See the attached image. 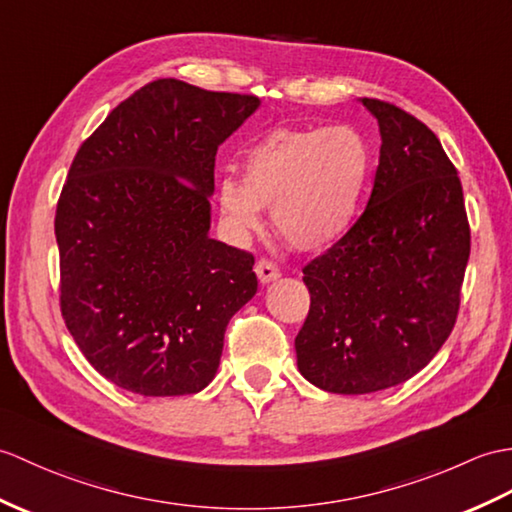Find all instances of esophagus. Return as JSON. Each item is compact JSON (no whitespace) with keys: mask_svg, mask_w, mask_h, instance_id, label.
Masks as SVG:
<instances>
[{"mask_svg":"<svg viewBox=\"0 0 512 512\" xmlns=\"http://www.w3.org/2000/svg\"><path fill=\"white\" fill-rule=\"evenodd\" d=\"M255 272H257V279H259V283H272V281H277L279 277H281V272H279V268L272 264V261H268V259H259L257 261V266H255Z\"/></svg>","mask_w":512,"mask_h":512,"instance_id":"esophagus-1","label":"esophagus"}]
</instances>
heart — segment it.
<instances>
[{"mask_svg":"<svg viewBox=\"0 0 512 512\" xmlns=\"http://www.w3.org/2000/svg\"><path fill=\"white\" fill-rule=\"evenodd\" d=\"M371 148L358 128H275L242 157V178L218 181V209L235 235L261 227V209L299 251H325L360 216L371 178Z\"/></svg>","mask_w":512,"mask_h":512,"instance_id":"b5f03b06","label":"heart"}]
</instances>
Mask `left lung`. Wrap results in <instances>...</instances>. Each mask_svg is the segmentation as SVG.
<instances>
[{
    "label": "left lung",
    "instance_id": "8db88e82",
    "mask_svg": "<svg viewBox=\"0 0 512 512\" xmlns=\"http://www.w3.org/2000/svg\"><path fill=\"white\" fill-rule=\"evenodd\" d=\"M382 148L360 220L303 268L312 305L294 340L307 382L338 395L403 384L454 329L471 233L462 185L417 117L360 98Z\"/></svg>",
    "mask_w": 512,
    "mask_h": 512
}]
</instances>
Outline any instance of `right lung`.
<instances>
[{"label":"right lung","mask_w":512,"mask_h":512,"mask_svg":"<svg viewBox=\"0 0 512 512\" xmlns=\"http://www.w3.org/2000/svg\"><path fill=\"white\" fill-rule=\"evenodd\" d=\"M259 98L154 80L80 146L56 207L61 310L89 364L144 397L194 395L253 299L251 253L209 237L216 152Z\"/></svg>","instance_id":"obj_1"}]
</instances>
